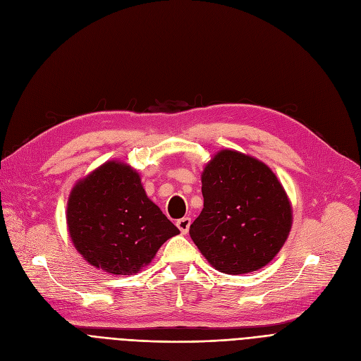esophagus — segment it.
Instances as JSON below:
<instances>
[{"label": "esophagus", "mask_w": 361, "mask_h": 361, "mask_svg": "<svg viewBox=\"0 0 361 361\" xmlns=\"http://www.w3.org/2000/svg\"><path fill=\"white\" fill-rule=\"evenodd\" d=\"M190 224H192L190 217H183V219L177 220V226L181 231V234H188V231L190 228Z\"/></svg>", "instance_id": "34e87169"}]
</instances>
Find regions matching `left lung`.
Wrapping results in <instances>:
<instances>
[{"label":"left lung","mask_w":361,"mask_h":361,"mask_svg":"<svg viewBox=\"0 0 361 361\" xmlns=\"http://www.w3.org/2000/svg\"><path fill=\"white\" fill-rule=\"evenodd\" d=\"M201 181L204 208L189 231L197 249L226 274L262 269L293 226V207L276 173L258 159L222 149Z\"/></svg>","instance_id":"1"}]
</instances>
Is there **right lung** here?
Segmentation results:
<instances>
[{"instance_id": "obj_1", "label": "right lung", "mask_w": 361, "mask_h": 361, "mask_svg": "<svg viewBox=\"0 0 361 361\" xmlns=\"http://www.w3.org/2000/svg\"><path fill=\"white\" fill-rule=\"evenodd\" d=\"M67 228L76 250L96 269L135 274L178 228L147 196L139 173L111 160L79 180L67 201Z\"/></svg>"}]
</instances>
